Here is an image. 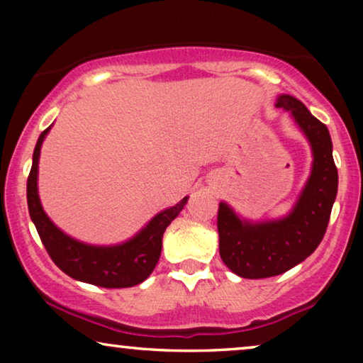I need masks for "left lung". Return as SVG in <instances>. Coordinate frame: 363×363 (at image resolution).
Returning <instances> with one entry per match:
<instances>
[{"label": "left lung", "instance_id": "left-lung-1", "mask_svg": "<svg viewBox=\"0 0 363 363\" xmlns=\"http://www.w3.org/2000/svg\"><path fill=\"white\" fill-rule=\"evenodd\" d=\"M276 107L292 113L311 143L314 162L299 200L281 220L251 223L241 220L226 203H220V256L235 274L246 279L282 274L311 256L325 235L339 186L329 128L287 94L277 97Z\"/></svg>", "mask_w": 363, "mask_h": 363}]
</instances>
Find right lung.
I'll use <instances>...</instances> for the list:
<instances>
[{
    "label": "right lung",
    "instance_id": "1",
    "mask_svg": "<svg viewBox=\"0 0 363 363\" xmlns=\"http://www.w3.org/2000/svg\"><path fill=\"white\" fill-rule=\"evenodd\" d=\"M48 127L38 138L33 153V167L28 177L29 216L36 226L48 255L59 269L72 279L108 287H132L140 284L155 269L162 252V238L167 226L175 220L186 205L188 196L175 206L167 208L153 216L148 225L132 240L116 246H92L62 233L44 213L38 195V163Z\"/></svg>",
    "mask_w": 363,
    "mask_h": 363
}]
</instances>
